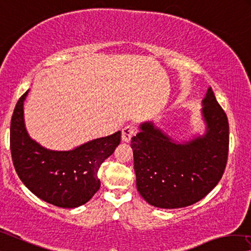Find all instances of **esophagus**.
<instances>
[{
  "instance_id": "34e87169",
  "label": "esophagus",
  "mask_w": 251,
  "mask_h": 251,
  "mask_svg": "<svg viewBox=\"0 0 251 251\" xmlns=\"http://www.w3.org/2000/svg\"><path fill=\"white\" fill-rule=\"evenodd\" d=\"M135 135V129L132 126H125L122 129V141L124 143H129L132 137Z\"/></svg>"
}]
</instances>
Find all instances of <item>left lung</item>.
<instances>
[{
  "label": "left lung",
  "mask_w": 251,
  "mask_h": 251,
  "mask_svg": "<svg viewBox=\"0 0 251 251\" xmlns=\"http://www.w3.org/2000/svg\"><path fill=\"white\" fill-rule=\"evenodd\" d=\"M204 134L177 141L154 124H140L132 138L136 186L143 199L161 209H178L203 199L224 176L229 124L211 87L202 100Z\"/></svg>",
  "instance_id": "obj_1"
}]
</instances>
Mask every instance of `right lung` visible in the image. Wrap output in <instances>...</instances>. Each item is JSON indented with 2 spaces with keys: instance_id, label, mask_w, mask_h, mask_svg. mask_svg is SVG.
<instances>
[{
  "instance_id": "1",
  "label": "right lung",
  "mask_w": 251,
  "mask_h": 251,
  "mask_svg": "<svg viewBox=\"0 0 251 251\" xmlns=\"http://www.w3.org/2000/svg\"><path fill=\"white\" fill-rule=\"evenodd\" d=\"M19 99L11 119L12 161L20 180L41 200L60 208H77L100 188L98 170L121 143V130L69 151H54L39 144L25 128L23 105Z\"/></svg>"
}]
</instances>
